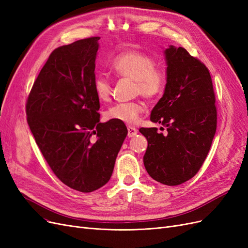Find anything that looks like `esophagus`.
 Listing matches in <instances>:
<instances>
[{"mask_svg": "<svg viewBox=\"0 0 248 248\" xmlns=\"http://www.w3.org/2000/svg\"><path fill=\"white\" fill-rule=\"evenodd\" d=\"M127 130H128V138H133L136 134H138V129H136L135 127L132 126H128L127 127Z\"/></svg>", "mask_w": 248, "mask_h": 248, "instance_id": "obj_1", "label": "esophagus"}]
</instances>
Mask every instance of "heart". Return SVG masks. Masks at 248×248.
Here are the masks:
<instances>
[{"label":"heart","mask_w":248,"mask_h":248,"mask_svg":"<svg viewBox=\"0 0 248 248\" xmlns=\"http://www.w3.org/2000/svg\"><path fill=\"white\" fill-rule=\"evenodd\" d=\"M116 75L135 81V93L146 98H157L163 94L167 84V74L162 67L156 66L151 55L140 50H124L116 54L109 62ZM94 90L99 100L106 101L112 93L108 77L99 74L94 80ZM143 106L139 101L119 102L110 107L105 114L108 120L135 124L139 121Z\"/></svg>","instance_id":"obj_1"}]
</instances>
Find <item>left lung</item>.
<instances>
[{
	"label": "left lung",
	"mask_w": 248,
	"mask_h": 248,
	"mask_svg": "<svg viewBox=\"0 0 248 248\" xmlns=\"http://www.w3.org/2000/svg\"><path fill=\"white\" fill-rule=\"evenodd\" d=\"M167 84L151 113V121L162 124L140 128L148 140L143 164L155 181L177 186L199 171L217 130V112L211 77L206 65L183 47L165 51ZM163 128V127H161Z\"/></svg>",
	"instance_id": "left-lung-1"
}]
</instances>
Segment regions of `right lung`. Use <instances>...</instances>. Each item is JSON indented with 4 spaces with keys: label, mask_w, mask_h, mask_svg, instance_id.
<instances>
[{
    "label": "right lung",
    "mask_w": 248,
    "mask_h": 248,
    "mask_svg": "<svg viewBox=\"0 0 248 248\" xmlns=\"http://www.w3.org/2000/svg\"><path fill=\"white\" fill-rule=\"evenodd\" d=\"M99 39L79 40L52 51L25 105L30 129L51 170L83 193L109 181L128 132L123 122H99L94 90Z\"/></svg>",
    "instance_id": "1"
}]
</instances>
